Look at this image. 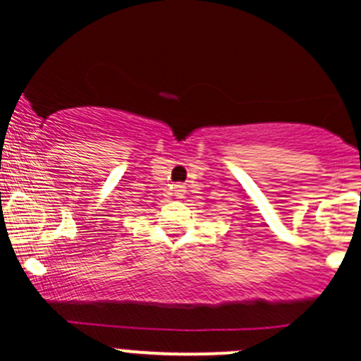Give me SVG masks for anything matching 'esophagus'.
Segmentation results:
<instances>
[{
    "mask_svg": "<svg viewBox=\"0 0 361 361\" xmlns=\"http://www.w3.org/2000/svg\"><path fill=\"white\" fill-rule=\"evenodd\" d=\"M174 194H176V197H183L185 187H181V185H174Z\"/></svg>",
    "mask_w": 361,
    "mask_h": 361,
    "instance_id": "obj_1",
    "label": "esophagus"
}]
</instances>
